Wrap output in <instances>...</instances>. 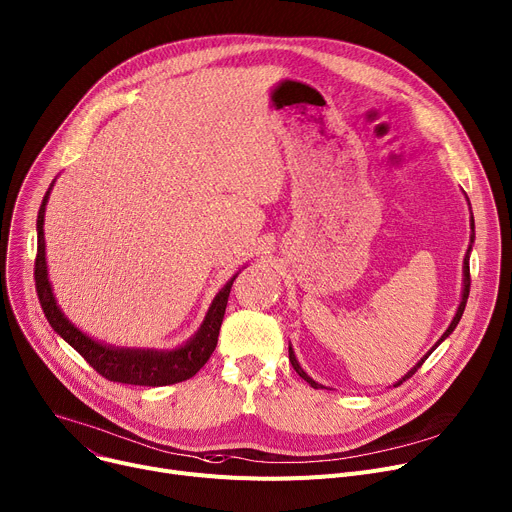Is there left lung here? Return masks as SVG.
<instances>
[{
    "label": "left lung",
    "mask_w": 512,
    "mask_h": 512,
    "mask_svg": "<svg viewBox=\"0 0 512 512\" xmlns=\"http://www.w3.org/2000/svg\"><path fill=\"white\" fill-rule=\"evenodd\" d=\"M471 230H473V218H471ZM471 243H473V234H471ZM469 249H471V247H469ZM463 276H465V278H463V298H461V304H459V309H457V315H455V319L451 321L449 329H447L445 333H442V337L438 339V344L442 342V339H447V337H449V335L453 333V329L457 327V323H459V321H461V317H463V311H465V304H467V296H469V286H471V276H469V251H467V255H465V259H463ZM438 344H436V346H438ZM436 346H434V348H436ZM434 348H432V350H430V352L426 354V358H428V356H430V354L434 352ZM288 352H290V362H292V368H294V370H296V372L300 374V377H302V379H304L306 383H309V385H311L313 389L321 387L319 383H315V381H313V379L309 377V374H306V372H304V370L300 368V364L296 362V356H294L292 348H290ZM426 358H422V360H420V362H418V364H416V366H414V368H412L410 372H407V374H405V377H403V379H401L399 383H395V387H399V385H401L403 381H407V379H410V377H412V374H414V372H416V370H418V368H420V366L424 364V360H426Z\"/></svg>",
    "instance_id": "left-lung-1"
}]
</instances>
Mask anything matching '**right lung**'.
I'll use <instances>...</instances> for the list:
<instances>
[{
  "mask_svg": "<svg viewBox=\"0 0 512 512\" xmlns=\"http://www.w3.org/2000/svg\"><path fill=\"white\" fill-rule=\"evenodd\" d=\"M49 199V191L43 197L39 218H37V259H34V286H37L39 302L49 325L70 344L98 374L113 383L140 385V387H162L175 385L191 379L193 374L206 364L216 350L220 325L226 313V302L230 296L232 282L236 276L218 292L214 298L206 321L199 327L193 339L173 352H152V350H119L102 346L88 335H84L78 327L67 321L57 306V300L51 292V284L47 278V261H45V206Z\"/></svg>",
  "mask_w": 512,
  "mask_h": 512,
  "instance_id": "obj_1",
  "label": "right lung"
}]
</instances>
